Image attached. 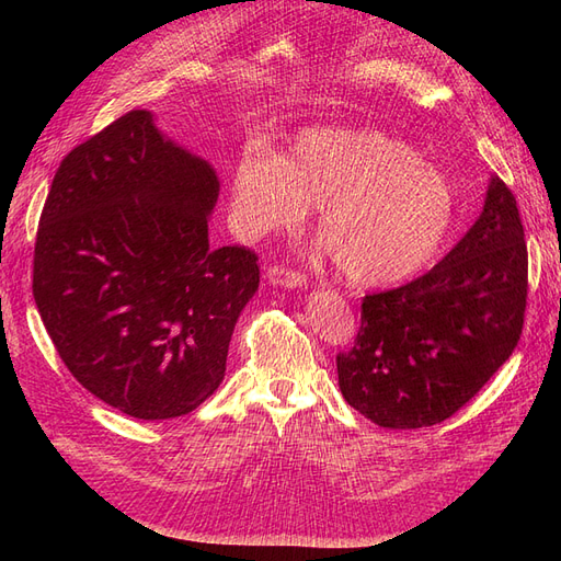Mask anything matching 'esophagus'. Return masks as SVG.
Instances as JSON below:
<instances>
[{"label": "esophagus", "mask_w": 561, "mask_h": 561, "mask_svg": "<svg viewBox=\"0 0 561 561\" xmlns=\"http://www.w3.org/2000/svg\"><path fill=\"white\" fill-rule=\"evenodd\" d=\"M266 283L274 287H285V290H301L307 285V276L285 266H271L266 271Z\"/></svg>", "instance_id": "1"}]
</instances>
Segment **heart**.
Instances as JSON below:
<instances>
[{"label": "heart", "mask_w": 561, "mask_h": 561, "mask_svg": "<svg viewBox=\"0 0 561 561\" xmlns=\"http://www.w3.org/2000/svg\"><path fill=\"white\" fill-rule=\"evenodd\" d=\"M233 213L262 233L299 225L320 206L318 233L339 274L360 287L414 276L443 245L456 196L443 171L377 130H307L290 159L245 149L233 168Z\"/></svg>", "instance_id": "b5f03b06"}]
</instances>
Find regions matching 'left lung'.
Wrapping results in <instances>:
<instances>
[{
	"instance_id": "left-lung-1",
	"label": "left lung",
	"mask_w": 561,
	"mask_h": 561,
	"mask_svg": "<svg viewBox=\"0 0 561 561\" xmlns=\"http://www.w3.org/2000/svg\"><path fill=\"white\" fill-rule=\"evenodd\" d=\"M526 268L517 201L491 175L480 217L443 262L363 299L355 344L336 355L344 400L381 428L449 419L513 355L524 325Z\"/></svg>"
}]
</instances>
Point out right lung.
<instances>
[{
    "instance_id": "right-lung-1",
    "label": "right lung",
    "mask_w": 561,
    "mask_h": 561,
    "mask_svg": "<svg viewBox=\"0 0 561 561\" xmlns=\"http://www.w3.org/2000/svg\"><path fill=\"white\" fill-rule=\"evenodd\" d=\"M217 196L215 168L147 110L75 147L50 184L32 295L72 377L133 419H175L215 393L260 287L254 252L210 248Z\"/></svg>"
}]
</instances>
